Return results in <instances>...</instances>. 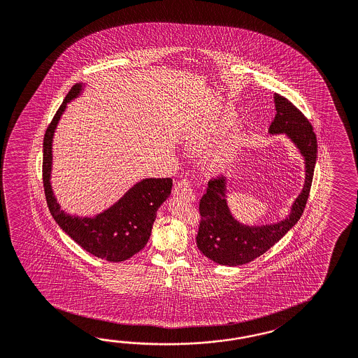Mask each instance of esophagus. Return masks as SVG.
Wrapping results in <instances>:
<instances>
[{
    "instance_id": "esophagus-1",
    "label": "esophagus",
    "mask_w": 358,
    "mask_h": 358,
    "mask_svg": "<svg viewBox=\"0 0 358 358\" xmlns=\"http://www.w3.org/2000/svg\"><path fill=\"white\" fill-rule=\"evenodd\" d=\"M174 195L180 196V198H184L189 202H194L195 201V194L193 193V189L189 184L187 180H180L177 184L174 185Z\"/></svg>"
}]
</instances>
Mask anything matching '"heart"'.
Returning <instances> with one entry per match:
<instances>
[{"instance_id": "heart-1", "label": "heart", "mask_w": 358, "mask_h": 358, "mask_svg": "<svg viewBox=\"0 0 358 358\" xmlns=\"http://www.w3.org/2000/svg\"><path fill=\"white\" fill-rule=\"evenodd\" d=\"M224 129H225V126H219V127H215V129H211L208 131H204L203 134H199V136L194 139V145H201V147L208 145L210 142H213L216 136L224 131ZM237 145H238V139L237 138H233L231 141H228L225 145H222L216 151V154L213 155V164L217 165V166L228 164L232 160L234 154H236Z\"/></svg>"}]
</instances>
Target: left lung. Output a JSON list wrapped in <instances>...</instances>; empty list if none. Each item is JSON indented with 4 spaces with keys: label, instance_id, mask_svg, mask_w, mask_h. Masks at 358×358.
Wrapping results in <instances>:
<instances>
[{
    "label": "left lung",
    "instance_id": "1",
    "mask_svg": "<svg viewBox=\"0 0 358 358\" xmlns=\"http://www.w3.org/2000/svg\"><path fill=\"white\" fill-rule=\"evenodd\" d=\"M276 116L271 122V134H288L299 147L306 164V180L292 213L282 222L248 227L233 219L225 201V178L213 177L199 202L201 222L196 246L207 258L222 266H241L254 261L271 249L300 220L309 198L317 162V136L309 120L287 97L275 94Z\"/></svg>",
    "mask_w": 358,
    "mask_h": 358
}]
</instances>
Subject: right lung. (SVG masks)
Listing matches in <instances>:
<instances>
[{
	"label": "right lung",
	"mask_w": 358,
	"mask_h": 358,
	"mask_svg": "<svg viewBox=\"0 0 358 358\" xmlns=\"http://www.w3.org/2000/svg\"><path fill=\"white\" fill-rule=\"evenodd\" d=\"M80 92L73 86L50 121L43 143V184L52 216L61 229L86 252L108 262H122L141 252L150 238L160 204L169 196L172 178H145L134 185L110 208L95 217L70 216L57 203L50 187L52 139L66 104Z\"/></svg>",
	"instance_id": "right-lung-1"
}]
</instances>
